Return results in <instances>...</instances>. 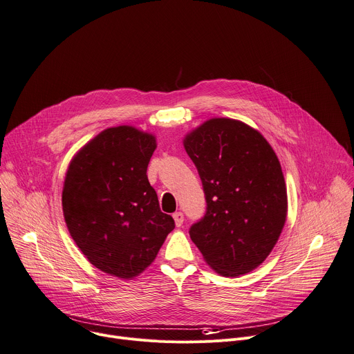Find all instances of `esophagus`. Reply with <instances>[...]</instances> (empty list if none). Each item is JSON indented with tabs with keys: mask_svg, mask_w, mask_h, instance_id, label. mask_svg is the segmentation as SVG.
Returning <instances> with one entry per match:
<instances>
[{
	"mask_svg": "<svg viewBox=\"0 0 354 354\" xmlns=\"http://www.w3.org/2000/svg\"><path fill=\"white\" fill-rule=\"evenodd\" d=\"M172 216H174V219H175V225H176V226H182V223H183V214H182L180 211H178V212H175Z\"/></svg>",
	"mask_w": 354,
	"mask_h": 354,
	"instance_id": "1",
	"label": "esophagus"
}]
</instances>
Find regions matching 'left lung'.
I'll list each match as a JSON object with an SVG mask.
<instances>
[{"label": "left lung", "mask_w": 354, "mask_h": 354, "mask_svg": "<svg viewBox=\"0 0 354 354\" xmlns=\"http://www.w3.org/2000/svg\"><path fill=\"white\" fill-rule=\"evenodd\" d=\"M183 145L207 203L204 216L190 226V239L215 272L253 271L277 245L286 221V185L275 151L260 132L229 118L204 122Z\"/></svg>", "instance_id": "1"}]
</instances>
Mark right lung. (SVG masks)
Masks as SVG:
<instances>
[{"instance_id":"add662e5","label":"right lung","mask_w":354,"mask_h":354,"mask_svg":"<svg viewBox=\"0 0 354 354\" xmlns=\"http://www.w3.org/2000/svg\"><path fill=\"white\" fill-rule=\"evenodd\" d=\"M154 150L150 133L109 128L80 149L66 171L62 209L71 236L95 268L118 278L142 274L175 227L147 178Z\"/></svg>"}]
</instances>
